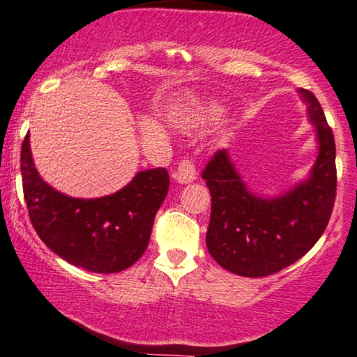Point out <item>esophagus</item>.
<instances>
[{"label":"esophagus","instance_id":"34e87169","mask_svg":"<svg viewBox=\"0 0 357 357\" xmlns=\"http://www.w3.org/2000/svg\"><path fill=\"white\" fill-rule=\"evenodd\" d=\"M174 179L178 183H191L197 179V167H195V162L190 158H183L179 160L178 169L174 171Z\"/></svg>","mask_w":357,"mask_h":357}]
</instances>
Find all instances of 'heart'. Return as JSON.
<instances>
[{
	"label": "heart",
	"instance_id": "obj_1",
	"mask_svg": "<svg viewBox=\"0 0 357 357\" xmlns=\"http://www.w3.org/2000/svg\"><path fill=\"white\" fill-rule=\"evenodd\" d=\"M210 115H217V112H215V109H211V112H210Z\"/></svg>",
	"mask_w": 357,
	"mask_h": 357
}]
</instances>
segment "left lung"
I'll return each mask as SVG.
<instances>
[{
	"mask_svg": "<svg viewBox=\"0 0 357 357\" xmlns=\"http://www.w3.org/2000/svg\"><path fill=\"white\" fill-rule=\"evenodd\" d=\"M301 95L319 139V158L307 181L283 197L259 198L222 149L202 172L211 195L206 248L227 271L248 278L281 271L315 245L331 220L337 190L334 134L315 95L308 89Z\"/></svg>",
	"mask_w": 357,
	"mask_h": 357,
	"instance_id": "obj_1",
	"label": "left lung"
}]
</instances>
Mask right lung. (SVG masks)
<instances>
[{"mask_svg":"<svg viewBox=\"0 0 357 357\" xmlns=\"http://www.w3.org/2000/svg\"><path fill=\"white\" fill-rule=\"evenodd\" d=\"M20 162L30 222L59 257L91 273H120L140 259L169 190L164 167L137 172L127 186L109 197L81 199L59 193L38 176L29 134L23 139Z\"/></svg>","mask_w":357,"mask_h":357,"instance_id":"obj_1","label":"right lung"}]
</instances>
